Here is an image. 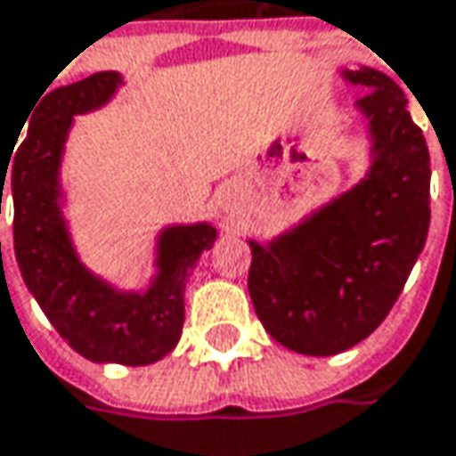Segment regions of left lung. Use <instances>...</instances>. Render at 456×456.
Here are the masks:
<instances>
[{
    "instance_id": "obj_1",
    "label": "left lung",
    "mask_w": 456,
    "mask_h": 456,
    "mask_svg": "<svg viewBox=\"0 0 456 456\" xmlns=\"http://www.w3.org/2000/svg\"><path fill=\"white\" fill-rule=\"evenodd\" d=\"M342 76L367 89L357 99L372 140L367 175L267 245L249 240L257 319L275 342L314 357L339 354L383 324L431 219L428 148L403 91L375 69Z\"/></svg>"
}]
</instances>
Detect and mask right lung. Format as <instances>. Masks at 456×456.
<instances>
[{
  "mask_svg": "<svg viewBox=\"0 0 456 456\" xmlns=\"http://www.w3.org/2000/svg\"><path fill=\"white\" fill-rule=\"evenodd\" d=\"M119 84L117 70H102L50 91L10 155L12 163H0V214L7 183L14 204V257L55 331L91 362L137 367L158 362L178 345L186 281L201 252L214 245L216 229L207 222L163 229L158 275L145 293L117 290L78 260L61 211L63 145L73 117L107 104Z\"/></svg>",
  "mask_w": 456,
  "mask_h": 456,
  "instance_id": "right-lung-1",
  "label": "right lung"
}]
</instances>
